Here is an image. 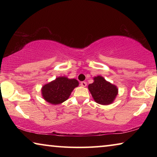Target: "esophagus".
<instances>
[{"instance_id":"34e87169","label":"esophagus","mask_w":157,"mask_h":157,"mask_svg":"<svg viewBox=\"0 0 157 157\" xmlns=\"http://www.w3.org/2000/svg\"><path fill=\"white\" fill-rule=\"evenodd\" d=\"M80 85L82 86H83V87H85L86 86V82H81V83H80Z\"/></svg>"}]
</instances>
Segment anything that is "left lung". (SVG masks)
Returning a JSON list of instances; mask_svg holds the SVG:
<instances>
[{
  "label": "left lung",
  "mask_w": 157,
  "mask_h": 157,
  "mask_svg": "<svg viewBox=\"0 0 157 157\" xmlns=\"http://www.w3.org/2000/svg\"><path fill=\"white\" fill-rule=\"evenodd\" d=\"M88 89L95 102L102 105L113 103L118 94V89L116 85L100 75L94 77V82L89 84Z\"/></svg>",
  "instance_id": "1"
}]
</instances>
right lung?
<instances>
[{
  "label": "right lung",
  "mask_w": 157,
  "mask_h": 157,
  "mask_svg": "<svg viewBox=\"0 0 157 157\" xmlns=\"http://www.w3.org/2000/svg\"><path fill=\"white\" fill-rule=\"evenodd\" d=\"M78 85L79 82L75 79H69L65 76L58 77L42 86L41 95L50 104L59 105L68 99L73 89Z\"/></svg>",
  "instance_id": "1"
}]
</instances>
